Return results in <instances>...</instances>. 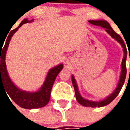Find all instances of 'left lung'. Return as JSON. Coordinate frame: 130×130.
<instances>
[{
	"instance_id": "8db88e82",
	"label": "left lung",
	"mask_w": 130,
	"mask_h": 130,
	"mask_svg": "<svg viewBox=\"0 0 130 130\" xmlns=\"http://www.w3.org/2000/svg\"><path fill=\"white\" fill-rule=\"evenodd\" d=\"M91 24L95 25V26H99L102 27L106 28V31L109 33L113 38H114L115 40H116L120 43L121 46H123V51H124V57L123 58V61H122V66H121V74H120V78L119 83L118 84V86L116 89L115 90L113 93H112L111 95L109 96L108 98H106L105 100L100 101V102H92V101H88L87 100H85L82 98V96L80 95L78 90V88H77V85L76 84V81L75 79L73 76H72V84H73L74 88V91H75V95H76V100L78 101L80 104H82L83 106H87V107H102V106H106L109 103H111L112 101L114 100L115 98H116L118 95L120 93L121 88L123 87V84L125 83V80L126 74H127V69H126V58H127V48L125 44V42L121 38L119 35L115 32L112 29V28L110 26L109 24L107 21H104V20H99V21H89ZM129 61H130V55H129Z\"/></svg>"
}]
</instances>
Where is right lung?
I'll return each mask as SVG.
<instances>
[{"mask_svg": "<svg viewBox=\"0 0 130 130\" xmlns=\"http://www.w3.org/2000/svg\"><path fill=\"white\" fill-rule=\"evenodd\" d=\"M28 22H30V21H28L27 19H24V21H22V22L19 24V26L17 28H16L15 29L12 30L10 32L4 46L2 47L1 49L0 47V86L1 84L3 86L5 90L8 94V95L19 106L24 109H31L41 108L46 106L48 104L51 97L52 86L54 85L56 76H58L60 72L62 70L63 65L60 64L50 70L48 72L42 87L41 88V89L39 91L35 93H28L19 90L12 82L8 76L7 69H6V64L5 62L6 51L10 44L11 37H12L14 33L23 24H27ZM2 48H3V50L2 49Z\"/></svg>", "mask_w": 130, "mask_h": 130, "instance_id": "obj_1", "label": "right lung"}]
</instances>
